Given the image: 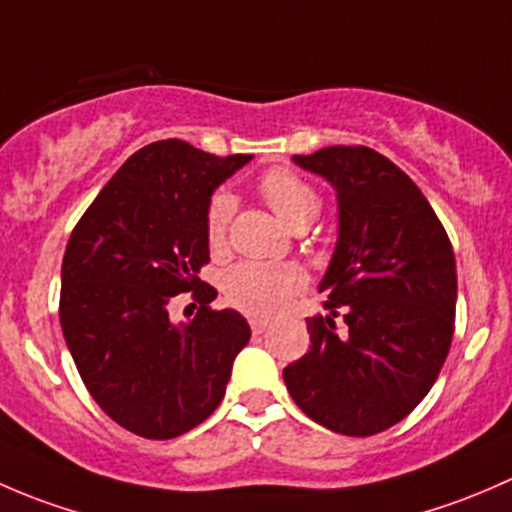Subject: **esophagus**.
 Listing matches in <instances>:
<instances>
[{
	"instance_id": "obj_1",
	"label": "esophagus",
	"mask_w": 512,
	"mask_h": 512,
	"mask_svg": "<svg viewBox=\"0 0 512 512\" xmlns=\"http://www.w3.org/2000/svg\"><path fill=\"white\" fill-rule=\"evenodd\" d=\"M267 327H270V319H265V317H252L250 319V329L255 334H262Z\"/></svg>"
}]
</instances>
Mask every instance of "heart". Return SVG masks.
<instances>
[{"mask_svg": "<svg viewBox=\"0 0 512 512\" xmlns=\"http://www.w3.org/2000/svg\"><path fill=\"white\" fill-rule=\"evenodd\" d=\"M257 190L270 203V208L287 225H309L319 213V193L289 168H270L260 180ZM235 215V195L230 190H215L205 208V237L213 252L227 245ZM304 272L292 262H237L223 275V294L227 304L252 317H270L280 312L289 297L304 287Z\"/></svg>", "mask_w": 512, "mask_h": 512, "instance_id": "heart-1", "label": "heart"}]
</instances>
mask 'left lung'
<instances>
[{
    "instance_id": "8db88e82",
    "label": "left lung",
    "mask_w": 512,
    "mask_h": 512,
    "mask_svg": "<svg viewBox=\"0 0 512 512\" xmlns=\"http://www.w3.org/2000/svg\"><path fill=\"white\" fill-rule=\"evenodd\" d=\"M337 190L339 240L307 319L309 352L282 376L294 404L344 436H374L421 404L456 322V257L441 220L399 165L366 146L294 156ZM348 327L339 333L336 317Z\"/></svg>"
}]
</instances>
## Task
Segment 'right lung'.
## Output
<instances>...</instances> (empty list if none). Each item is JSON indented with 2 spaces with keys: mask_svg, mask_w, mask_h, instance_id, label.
<instances>
[{
  "mask_svg": "<svg viewBox=\"0 0 512 512\" xmlns=\"http://www.w3.org/2000/svg\"><path fill=\"white\" fill-rule=\"evenodd\" d=\"M250 158L178 138L148 143L71 232L59 297L66 347L96 404L136 436L165 441L203 423L250 342L245 317L210 307L218 292L198 277L210 262V195ZM180 291L201 307L173 325L169 302Z\"/></svg>",
  "mask_w": 512,
  "mask_h": 512,
  "instance_id": "1",
  "label": "right lung"
}]
</instances>
